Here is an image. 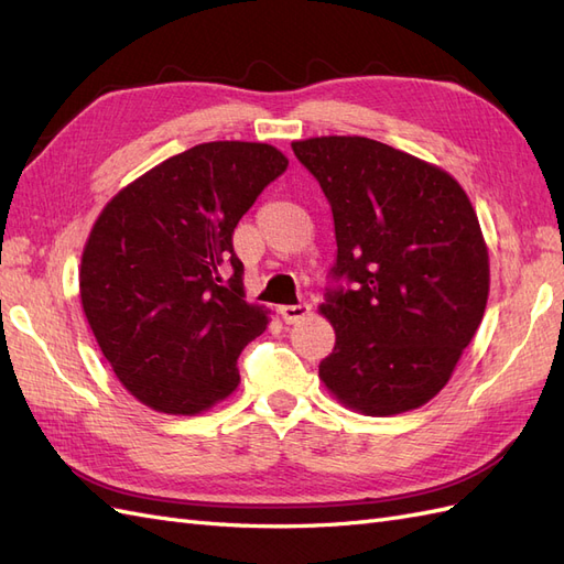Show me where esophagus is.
I'll use <instances>...</instances> for the list:
<instances>
[{"mask_svg": "<svg viewBox=\"0 0 564 564\" xmlns=\"http://www.w3.org/2000/svg\"><path fill=\"white\" fill-rule=\"evenodd\" d=\"M280 315L286 324H296L301 322L303 317L311 315V305L308 303H296V305H282L280 308Z\"/></svg>", "mask_w": 564, "mask_h": 564, "instance_id": "esophagus-1", "label": "esophagus"}]
</instances>
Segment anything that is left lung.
Here are the masks:
<instances>
[{
	"mask_svg": "<svg viewBox=\"0 0 564 564\" xmlns=\"http://www.w3.org/2000/svg\"><path fill=\"white\" fill-rule=\"evenodd\" d=\"M334 216V284L319 305L336 344L319 379L369 416L409 412L445 388L480 327L489 256L447 172L365 135L292 143Z\"/></svg>",
	"mask_w": 564,
	"mask_h": 564,
	"instance_id": "obj_1",
	"label": "left lung"
}]
</instances>
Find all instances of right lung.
Returning a JSON list of instances; mask_svg holds the SVG:
<instances>
[{
    "mask_svg": "<svg viewBox=\"0 0 564 564\" xmlns=\"http://www.w3.org/2000/svg\"><path fill=\"white\" fill-rule=\"evenodd\" d=\"M286 164L268 143H202L100 212L82 253V308L135 400L187 416L240 383L237 357L268 317L245 301L232 232Z\"/></svg>",
    "mask_w": 564,
    "mask_h": 564,
    "instance_id": "obj_1",
    "label": "right lung"
}]
</instances>
